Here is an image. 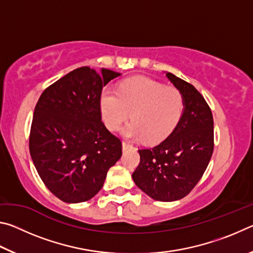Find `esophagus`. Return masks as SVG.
<instances>
[{
	"label": "esophagus",
	"mask_w": 253,
	"mask_h": 253,
	"mask_svg": "<svg viewBox=\"0 0 253 253\" xmlns=\"http://www.w3.org/2000/svg\"><path fill=\"white\" fill-rule=\"evenodd\" d=\"M129 147H131V145L129 143L123 142V149H124V151H126V149H128Z\"/></svg>",
	"instance_id": "esophagus-1"
}]
</instances>
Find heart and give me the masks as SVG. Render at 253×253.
I'll use <instances>...</instances> for the list:
<instances>
[{
  "label": "heart",
  "mask_w": 253,
  "mask_h": 253,
  "mask_svg": "<svg viewBox=\"0 0 253 253\" xmlns=\"http://www.w3.org/2000/svg\"><path fill=\"white\" fill-rule=\"evenodd\" d=\"M99 105L102 122L109 130H118L130 114L132 123L124 128L123 135L144 137L148 143L165 139L181 121L185 106L178 89L145 77L125 80L117 91L105 88Z\"/></svg>",
  "instance_id": "heart-1"
}]
</instances>
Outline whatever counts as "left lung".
<instances>
[{"mask_svg": "<svg viewBox=\"0 0 253 253\" xmlns=\"http://www.w3.org/2000/svg\"><path fill=\"white\" fill-rule=\"evenodd\" d=\"M168 79L184 97V113L168 138L138 149L140 162L131 177L144 193L161 202L186 196L203 176L214 148L213 116L203 96L170 72Z\"/></svg>", "mask_w": 253, "mask_h": 253, "instance_id": "left-lung-1", "label": "left lung"}]
</instances>
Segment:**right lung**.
I'll return each mask as SVG.
<instances>
[{"label":"right lung","instance_id":"add662e5","mask_svg":"<svg viewBox=\"0 0 253 253\" xmlns=\"http://www.w3.org/2000/svg\"><path fill=\"white\" fill-rule=\"evenodd\" d=\"M119 72L81 67L42 92L34 108L30 154L50 192L67 203L92 199L122 156V142L101 122L100 95Z\"/></svg>","mask_w":253,"mask_h":253}]
</instances>
